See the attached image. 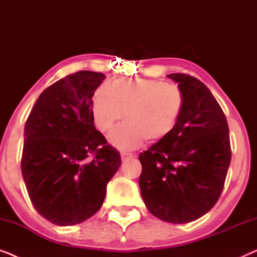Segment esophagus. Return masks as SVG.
I'll list each match as a JSON object with an SVG mask.
<instances>
[{
  "mask_svg": "<svg viewBox=\"0 0 257 257\" xmlns=\"http://www.w3.org/2000/svg\"><path fill=\"white\" fill-rule=\"evenodd\" d=\"M120 156H121V160H122V161H125L126 159H128V158H133V157H135V156H133V154H131V153H126V152H121Z\"/></svg>",
  "mask_w": 257,
  "mask_h": 257,
  "instance_id": "1",
  "label": "esophagus"
}]
</instances>
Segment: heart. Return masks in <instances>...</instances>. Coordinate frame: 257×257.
<instances>
[{
	"instance_id": "obj_1",
	"label": "heart",
	"mask_w": 257,
	"mask_h": 257,
	"mask_svg": "<svg viewBox=\"0 0 257 257\" xmlns=\"http://www.w3.org/2000/svg\"><path fill=\"white\" fill-rule=\"evenodd\" d=\"M186 98L177 84L153 79H117L103 84L92 97L94 124L106 132L121 118L110 142L122 150L166 139L185 110Z\"/></svg>"
}]
</instances>
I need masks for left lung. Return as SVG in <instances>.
Instances as JSON below:
<instances>
[{"instance_id": "left-lung-1", "label": "left lung", "mask_w": 257, "mask_h": 257, "mask_svg": "<svg viewBox=\"0 0 257 257\" xmlns=\"http://www.w3.org/2000/svg\"><path fill=\"white\" fill-rule=\"evenodd\" d=\"M186 104L166 139L139 154V186L150 213L171 223L192 222L213 208L222 193L231 159L222 108L202 82L171 73Z\"/></svg>"}]
</instances>
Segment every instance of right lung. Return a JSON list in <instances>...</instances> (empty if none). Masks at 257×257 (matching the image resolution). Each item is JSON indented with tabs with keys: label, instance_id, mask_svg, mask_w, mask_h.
I'll use <instances>...</instances> for the list:
<instances>
[{
	"label": "right lung",
	"instance_id": "right-lung-1",
	"mask_svg": "<svg viewBox=\"0 0 257 257\" xmlns=\"http://www.w3.org/2000/svg\"><path fill=\"white\" fill-rule=\"evenodd\" d=\"M100 72L78 71L47 87L24 127L21 170L35 209L72 226L94 215L121 164L118 150L94 127L92 97Z\"/></svg>",
	"mask_w": 257,
	"mask_h": 257
}]
</instances>
